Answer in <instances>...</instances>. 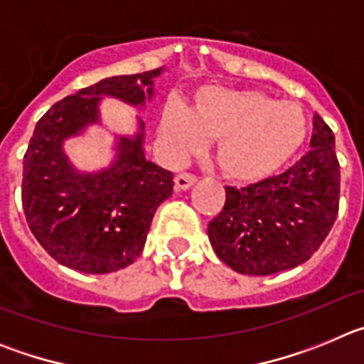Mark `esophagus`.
Returning a JSON list of instances; mask_svg holds the SVG:
<instances>
[{"label":"esophagus","instance_id":"obj_1","mask_svg":"<svg viewBox=\"0 0 364 364\" xmlns=\"http://www.w3.org/2000/svg\"><path fill=\"white\" fill-rule=\"evenodd\" d=\"M195 182H197V176L191 175V173H180V175L175 176L176 189H189Z\"/></svg>","mask_w":364,"mask_h":364}]
</instances>
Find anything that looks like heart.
<instances>
[{"instance_id":"b5f03b06","label":"heart","mask_w":364,"mask_h":364,"mask_svg":"<svg viewBox=\"0 0 364 364\" xmlns=\"http://www.w3.org/2000/svg\"><path fill=\"white\" fill-rule=\"evenodd\" d=\"M306 114L297 102L259 91L205 87L193 109L173 104L164 112V131L176 154L217 140V162L237 182H257L279 171L306 138Z\"/></svg>"}]
</instances>
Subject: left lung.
Listing matches in <instances>:
<instances>
[{
    "mask_svg": "<svg viewBox=\"0 0 364 364\" xmlns=\"http://www.w3.org/2000/svg\"><path fill=\"white\" fill-rule=\"evenodd\" d=\"M310 147L277 176L237 189L208 224L224 264L242 275H272L306 262L332 230L339 211L341 171L336 136L314 114Z\"/></svg>",
    "mask_w": 364,
    "mask_h": 364,
    "instance_id": "left-lung-1",
    "label": "left lung"
}]
</instances>
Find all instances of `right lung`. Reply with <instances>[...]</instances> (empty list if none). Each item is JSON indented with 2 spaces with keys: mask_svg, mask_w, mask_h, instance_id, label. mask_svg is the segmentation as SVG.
Listing matches in <instances>:
<instances>
[{
  "mask_svg": "<svg viewBox=\"0 0 364 364\" xmlns=\"http://www.w3.org/2000/svg\"><path fill=\"white\" fill-rule=\"evenodd\" d=\"M160 74L162 67L105 78L38 120L23 156L21 204L32 235L60 264L98 275L133 264L142 253L154 211L173 193V173L146 159L144 122L138 118L133 136H117L114 162L102 171H78L63 142L100 124L104 96L146 105Z\"/></svg>",
  "mask_w": 364,
  "mask_h": 364,
  "instance_id": "right-lung-1",
  "label": "right lung"
}]
</instances>
